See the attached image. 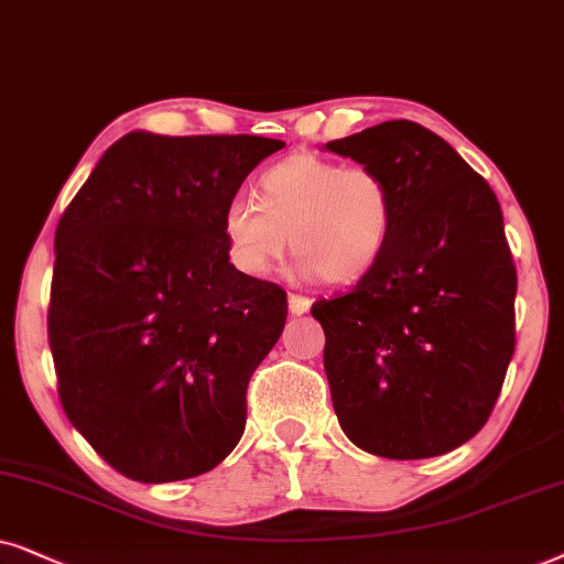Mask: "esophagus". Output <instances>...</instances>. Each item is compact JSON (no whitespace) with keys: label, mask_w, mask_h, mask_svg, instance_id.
<instances>
[{"label":"esophagus","mask_w":564,"mask_h":564,"mask_svg":"<svg viewBox=\"0 0 564 564\" xmlns=\"http://www.w3.org/2000/svg\"><path fill=\"white\" fill-rule=\"evenodd\" d=\"M310 306H312V299L310 296H302V294H289V310H291V314H306L310 312Z\"/></svg>","instance_id":"esophagus-1"}]
</instances>
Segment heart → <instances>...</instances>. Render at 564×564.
<instances>
[{
	"mask_svg": "<svg viewBox=\"0 0 564 564\" xmlns=\"http://www.w3.org/2000/svg\"><path fill=\"white\" fill-rule=\"evenodd\" d=\"M394 193L366 164L291 154L258 177V200L235 195L221 214L229 258L250 275H268L291 250L302 275L358 281L387 250Z\"/></svg>",
	"mask_w": 564,
	"mask_h": 564,
	"instance_id": "1",
	"label": "heart"
}]
</instances>
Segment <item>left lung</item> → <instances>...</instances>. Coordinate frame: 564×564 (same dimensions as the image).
I'll return each instance as SVG.
<instances>
[{"label":"left lung","mask_w":564,"mask_h":564,"mask_svg":"<svg viewBox=\"0 0 564 564\" xmlns=\"http://www.w3.org/2000/svg\"><path fill=\"white\" fill-rule=\"evenodd\" d=\"M329 152L387 177L394 224L377 265L312 306L345 435L427 459L487 423L516 350V265L492 187L444 139L387 120Z\"/></svg>","instance_id":"left-lung-1"}]
</instances>
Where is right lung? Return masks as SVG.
Returning a JSON list of instances; mask_svg holds the SVG:
<instances>
[{
	"label": "right lung",
	"mask_w": 564,
	"mask_h": 564,
	"mask_svg": "<svg viewBox=\"0 0 564 564\" xmlns=\"http://www.w3.org/2000/svg\"><path fill=\"white\" fill-rule=\"evenodd\" d=\"M286 147L131 131L56 227L48 345L58 400L112 469L198 477L247 423V384L286 325V291L229 262L224 206Z\"/></svg>",
	"instance_id": "obj_1"
}]
</instances>
